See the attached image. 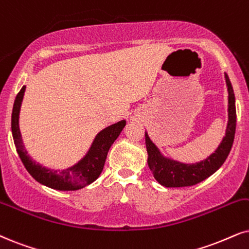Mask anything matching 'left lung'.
<instances>
[{
    "instance_id": "left-lung-1",
    "label": "left lung",
    "mask_w": 249,
    "mask_h": 249,
    "mask_svg": "<svg viewBox=\"0 0 249 249\" xmlns=\"http://www.w3.org/2000/svg\"><path fill=\"white\" fill-rule=\"evenodd\" d=\"M225 74L228 87V126L222 142L212 155L203 161L196 163H182L174 159L166 157L161 153L159 147L153 142L146 132V148L148 153V166L153 172L154 178L165 187H185L193 186L204 179L210 177L218 170L228 159L230 150L234 140L237 114H235V97L228 74Z\"/></svg>"
}]
</instances>
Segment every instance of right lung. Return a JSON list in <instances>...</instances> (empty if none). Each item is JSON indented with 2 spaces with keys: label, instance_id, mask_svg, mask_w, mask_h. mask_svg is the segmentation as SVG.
I'll return each mask as SVG.
<instances>
[{
  "label": "right lung",
  "instance_id": "1",
  "mask_svg": "<svg viewBox=\"0 0 249 249\" xmlns=\"http://www.w3.org/2000/svg\"><path fill=\"white\" fill-rule=\"evenodd\" d=\"M25 89L26 86L21 87L20 92L16 96L11 116V131L16 149L28 174L40 184L58 191H77L95 181L101 175L110 147L125 127L126 121L123 119L100 131L94 138L88 152L75 164L63 170L49 169L34 161L21 139L19 114Z\"/></svg>",
  "mask_w": 249,
  "mask_h": 249
}]
</instances>
